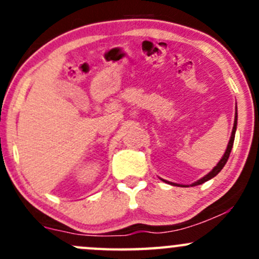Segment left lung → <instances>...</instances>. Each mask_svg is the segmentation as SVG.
Segmentation results:
<instances>
[{
    "mask_svg": "<svg viewBox=\"0 0 259 259\" xmlns=\"http://www.w3.org/2000/svg\"><path fill=\"white\" fill-rule=\"evenodd\" d=\"M236 129H237V111H236V116H234V125H233V130H232L231 140H229L228 146H227V150H226V153H224L223 158H222L221 160H219V163L217 164V166H215V168L213 169V170L210 171V173H208L207 176L203 177V178L200 179V180H198V182L193 183L192 187H194V185H200V184H203V183H204V182H207V180H209V179H211V178H214V177H215L217 174H218L219 171H221L222 169H223V166L226 165L227 160H228V158H229V154H231L232 146H233V143H234V135H236Z\"/></svg>",
    "mask_w": 259,
    "mask_h": 259,
    "instance_id": "8db88e82",
    "label": "left lung"
}]
</instances>
